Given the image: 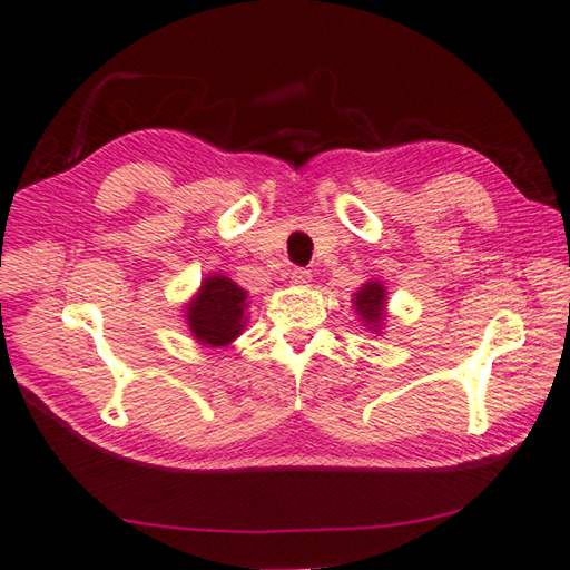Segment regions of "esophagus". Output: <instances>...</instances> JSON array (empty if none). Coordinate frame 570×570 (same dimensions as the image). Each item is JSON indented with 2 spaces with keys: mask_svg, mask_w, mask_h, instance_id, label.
<instances>
[{
  "mask_svg": "<svg viewBox=\"0 0 570 570\" xmlns=\"http://www.w3.org/2000/svg\"><path fill=\"white\" fill-rule=\"evenodd\" d=\"M292 282H294L296 286H308L311 272H308V269H294V272H292Z\"/></svg>",
  "mask_w": 570,
  "mask_h": 570,
  "instance_id": "34e87169",
  "label": "esophagus"
}]
</instances>
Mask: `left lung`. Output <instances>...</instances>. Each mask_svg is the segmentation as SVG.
Masks as SVG:
<instances>
[{
    "instance_id": "left-lung-1",
    "label": "left lung",
    "mask_w": 570,
    "mask_h": 570,
    "mask_svg": "<svg viewBox=\"0 0 570 570\" xmlns=\"http://www.w3.org/2000/svg\"><path fill=\"white\" fill-rule=\"evenodd\" d=\"M353 306L367 331L383 333L387 318V288L383 282H377V278L365 282L358 292L353 294Z\"/></svg>"
}]
</instances>
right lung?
<instances>
[{
  "instance_id": "add662e5",
  "label": "right lung",
  "mask_w": 570,
  "mask_h": 570,
  "mask_svg": "<svg viewBox=\"0 0 570 570\" xmlns=\"http://www.w3.org/2000/svg\"><path fill=\"white\" fill-rule=\"evenodd\" d=\"M249 294L227 274H209L185 304V323L195 341L205 348H225L237 341L247 326Z\"/></svg>"
}]
</instances>
